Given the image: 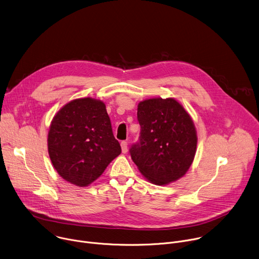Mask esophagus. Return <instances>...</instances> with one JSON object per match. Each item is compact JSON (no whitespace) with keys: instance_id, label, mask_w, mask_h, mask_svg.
Here are the masks:
<instances>
[{"instance_id":"34e87169","label":"esophagus","mask_w":259,"mask_h":259,"mask_svg":"<svg viewBox=\"0 0 259 259\" xmlns=\"http://www.w3.org/2000/svg\"><path fill=\"white\" fill-rule=\"evenodd\" d=\"M120 145H121V151H122V153H126V152H127V143H126L125 141H122V142L120 143Z\"/></svg>"}]
</instances>
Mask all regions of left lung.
<instances>
[{
    "instance_id": "8db88e82",
    "label": "left lung",
    "mask_w": 259,
    "mask_h": 259,
    "mask_svg": "<svg viewBox=\"0 0 259 259\" xmlns=\"http://www.w3.org/2000/svg\"><path fill=\"white\" fill-rule=\"evenodd\" d=\"M139 142L130 153L141 174L155 185L178 181L190 168L196 153L194 122L180 103L153 98L138 105Z\"/></svg>"
}]
</instances>
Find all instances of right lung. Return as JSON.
I'll list each match as a JSON object with an SVG mask.
<instances>
[{
	"mask_svg": "<svg viewBox=\"0 0 259 259\" xmlns=\"http://www.w3.org/2000/svg\"><path fill=\"white\" fill-rule=\"evenodd\" d=\"M48 150L60 177L78 187L96 181L121 153L105 104L93 98L75 99L57 112Z\"/></svg>",
	"mask_w": 259,
	"mask_h": 259,
	"instance_id": "add662e5",
	"label": "right lung"
}]
</instances>
